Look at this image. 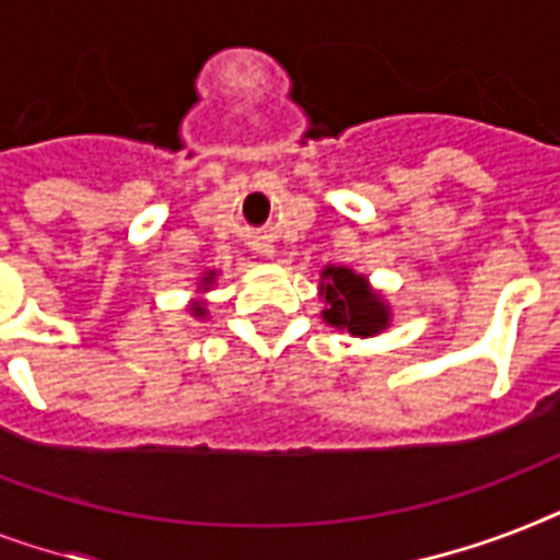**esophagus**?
<instances>
[{"label": "esophagus", "mask_w": 560, "mask_h": 560, "mask_svg": "<svg viewBox=\"0 0 560 560\" xmlns=\"http://www.w3.org/2000/svg\"><path fill=\"white\" fill-rule=\"evenodd\" d=\"M255 249H258L264 258H272V255H276V246H272L270 241H261V244H255Z\"/></svg>", "instance_id": "34e87169"}]
</instances>
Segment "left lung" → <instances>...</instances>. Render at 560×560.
<instances>
[{"label":"left lung","instance_id":"8db88e82","mask_svg":"<svg viewBox=\"0 0 560 560\" xmlns=\"http://www.w3.org/2000/svg\"><path fill=\"white\" fill-rule=\"evenodd\" d=\"M319 299H323V319L337 331L351 337H377L389 328L392 305L374 290L363 272L351 267L328 264L319 272Z\"/></svg>","mask_w":560,"mask_h":560}]
</instances>
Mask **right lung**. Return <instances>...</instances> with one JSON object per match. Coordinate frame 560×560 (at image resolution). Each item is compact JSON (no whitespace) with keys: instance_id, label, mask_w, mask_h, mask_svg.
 I'll return each mask as SVG.
<instances>
[{"instance_id":"add662e5","label":"right lung","mask_w":560,"mask_h":560,"mask_svg":"<svg viewBox=\"0 0 560 560\" xmlns=\"http://www.w3.org/2000/svg\"><path fill=\"white\" fill-rule=\"evenodd\" d=\"M214 281H218V270L200 272V279H197V293H200V296L202 293H209V290L214 288ZM186 311L194 319H206V316H209V302H206V299H194V302H188Z\"/></svg>"}]
</instances>
